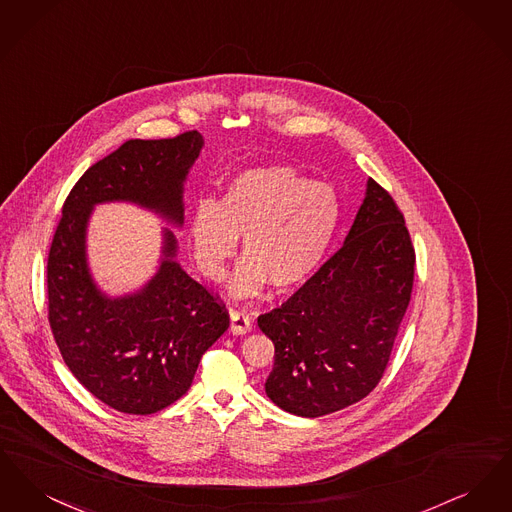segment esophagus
Segmentation results:
<instances>
[{
	"mask_svg": "<svg viewBox=\"0 0 512 512\" xmlns=\"http://www.w3.org/2000/svg\"><path fill=\"white\" fill-rule=\"evenodd\" d=\"M251 330V318L244 311H230V332L234 336H244Z\"/></svg>",
	"mask_w": 512,
	"mask_h": 512,
	"instance_id": "obj_1",
	"label": "esophagus"
}]
</instances>
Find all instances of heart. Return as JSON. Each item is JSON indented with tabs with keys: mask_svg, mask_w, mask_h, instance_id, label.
<instances>
[{
	"mask_svg": "<svg viewBox=\"0 0 512 512\" xmlns=\"http://www.w3.org/2000/svg\"><path fill=\"white\" fill-rule=\"evenodd\" d=\"M336 190L286 165L253 167L230 178L217 199H199L188 238L201 274L219 282L244 236L245 259L230 280L234 299L303 286L320 267L340 226Z\"/></svg>",
	"mask_w": 512,
	"mask_h": 512,
	"instance_id": "heart-1",
	"label": "heart"
}]
</instances>
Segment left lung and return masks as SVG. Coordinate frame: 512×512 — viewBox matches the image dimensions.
<instances>
[{
  "instance_id": "obj_1",
  "label": "left lung",
  "mask_w": 512,
  "mask_h": 512,
  "mask_svg": "<svg viewBox=\"0 0 512 512\" xmlns=\"http://www.w3.org/2000/svg\"><path fill=\"white\" fill-rule=\"evenodd\" d=\"M414 249L391 195L366 180L345 242L282 303L257 318L274 343L270 401L317 418L361 401L380 382L411 301Z\"/></svg>"
}]
</instances>
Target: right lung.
<instances>
[{
    "mask_svg": "<svg viewBox=\"0 0 512 512\" xmlns=\"http://www.w3.org/2000/svg\"><path fill=\"white\" fill-rule=\"evenodd\" d=\"M203 146L197 130L171 140H128L80 176L51 242L53 338L74 378L121 413L153 414L180 399L230 318L180 267L169 228L161 234L159 267L146 284L107 295L88 263V224L96 205L132 203L182 228L184 184Z\"/></svg>",
    "mask_w": 512,
    "mask_h": 512,
    "instance_id": "1",
    "label": "right lung"
}]
</instances>
